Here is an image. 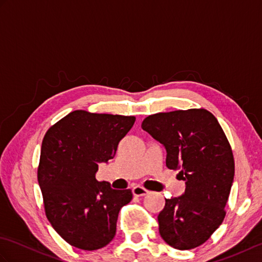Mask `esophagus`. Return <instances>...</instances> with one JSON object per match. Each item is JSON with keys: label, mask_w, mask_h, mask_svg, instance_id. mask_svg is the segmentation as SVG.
I'll list each match as a JSON object with an SVG mask.
<instances>
[{"label": "esophagus", "mask_w": 262, "mask_h": 262, "mask_svg": "<svg viewBox=\"0 0 262 262\" xmlns=\"http://www.w3.org/2000/svg\"><path fill=\"white\" fill-rule=\"evenodd\" d=\"M148 192L149 191L146 190V189L142 186H135L134 188H133V193H134V196H136V197H143V196H145V194H147Z\"/></svg>", "instance_id": "esophagus-1"}]
</instances>
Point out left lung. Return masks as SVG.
<instances>
[{"mask_svg":"<svg viewBox=\"0 0 262 262\" xmlns=\"http://www.w3.org/2000/svg\"><path fill=\"white\" fill-rule=\"evenodd\" d=\"M142 128L166 149V166L186 181L180 197L165 199L159 232L170 247L202 246L219 229L234 179V158L215 116L206 109L146 117Z\"/></svg>","mask_w":262,"mask_h":262,"instance_id":"obj_1","label":"left lung"}]
</instances>
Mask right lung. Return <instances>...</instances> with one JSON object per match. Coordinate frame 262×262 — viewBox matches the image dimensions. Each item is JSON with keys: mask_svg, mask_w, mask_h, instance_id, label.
I'll use <instances>...</instances> for the list:
<instances>
[{"mask_svg": "<svg viewBox=\"0 0 262 262\" xmlns=\"http://www.w3.org/2000/svg\"><path fill=\"white\" fill-rule=\"evenodd\" d=\"M134 116L72 111L47 130L41 144L38 182L54 230L81 250H98L116 234L119 210L133 198L96 179L130 130Z\"/></svg>", "mask_w": 262, "mask_h": 262, "instance_id": "right-lung-1", "label": "right lung"}]
</instances>
